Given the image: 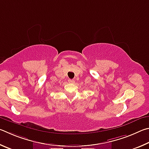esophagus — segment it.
<instances>
[{
  "mask_svg": "<svg viewBox=\"0 0 149 149\" xmlns=\"http://www.w3.org/2000/svg\"><path fill=\"white\" fill-rule=\"evenodd\" d=\"M68 82H69V83H74V80H71V79H69V80H68Z\"/></svg>",
  "mask_w": 149,
  "mask_h": 149,
  "instance_id": "esophagus-1",
  "label": "esophagus"
}]
</instances>
